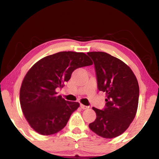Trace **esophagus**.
Here are the masks:
<instances>
[{"label":"esophagus","mask_w":159,"mask_h":159,"mask_svg":"<svg viewBox=\"0 0 159 159\" xmlns=\"http://www.w3.org/2000/svg\"><path fill=\"white\" fill-rule=\"evenodd\" d=\"M80 107H81V108H82V109H87L88 108H89V107H87V106H85V105L82 104H80Z\"/></svg>","instance_id":"34e87169"}]
</instances>
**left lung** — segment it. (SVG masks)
<instances>
[{"label":"left lung","mask_w":159,"mask_h":159,"mask_svg":"<svg viewBox=\"0 0 159 159\" xmlns=\"http://www.w3.org/2000/svg\"><path fill=\"white\" fill-rule=\"evenodd\" d=\"M93 60L99 91L106 93V107H95V121L89 128L105 139L123 134L133 121L137 111L139 87L132 70L123 61L104 52H90Z\"/></svg>","instance_id":"obj_1"}]
</instances>
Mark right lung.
Masks as SVG:
<instances>
[{"instance_id":"obj_1","label":"right lung","mask_w":159,"mask_h":159,"mask_svg":"<svg viewBox=\"0 0 159 159\" xmlns=\"http://www.w3.org/2000/svg\"><path fill=\"white\" fill-rule=\"evenodd\" d=\"M92 64L84 52L65 51L46 56L32 66L22 82L20 102L34 131L48 136L65 127L80 103L66 101L56 89L65 86L75 70Z\"/></svg>"}]
</instances>
